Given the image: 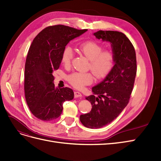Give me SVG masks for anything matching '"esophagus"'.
<instances>
[{
  "label": "esophagus",
  "mask_w": 161,
  "mask_h": 161,
  "mask_svg": "<svg viewBox=\"0 0 161 161\" xmlns=\"http://www.w3.org/2000/svg\"><path fill=\"white\" fill-rule=\"evenodd\" d=\"M82 95L79 92H74V97H81Z\"/></svg>",
  "instance_id": "34e87169"
}]
</instances>
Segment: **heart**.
Wrapping results in <instances>:
<instances>
[{"mask_svg":"<svg viewBox=\"0 0 161 161\" xmlns=\"http://www.w3.org/2000/svg\"><path fill=\"white\" fill-rule=\"evenodd\" d=\"M80 52L90 60L89 69L98 79L107 76L114 65V54L110 49L103 50V47L95 41H88L78 46ZM74 51L70 46L64 48L61 55V62L65 67L69 66L73 59ZM67 80L69 84L77 89H83L86 86L91 84L93 75L91 73L75 72L70 74Z\"/></svg>","mask_w":161,"mask_h":161,"instance_id":"obj_1","label":"heart"}]
</instances>
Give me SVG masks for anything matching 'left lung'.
<instances>
[{"label": "left lung", "instance_id": "left-lung-1", "mask_svg": "<svg viewBox=\"0 0 161 161\" xmlns=\"http://www.w3.org/2000/svg\"><path fill=\"white\" fill-rule=\"evenodd\" d=\"M98 39L111 43L114 54V65L100 84L92 87L95 95L86 99L91 102V111L80 116L83 125L100 128L112 122L129 102L136 75L135 49L124 33L114 31H98L94 33Z\"/></svg>", "mask_w": 161, "mask_h": 161}]
</instances>
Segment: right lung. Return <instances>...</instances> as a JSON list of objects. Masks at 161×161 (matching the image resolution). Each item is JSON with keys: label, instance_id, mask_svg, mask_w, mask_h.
Here are the masks:
<instances>
[{"label": "right lung", "instance_id": "add662e5", "mask_svg": "<svg viewBox=\"0 0 161 161\" xmlns=\"http://www.w3.org/2000/svg\"><path fill=\"white\" fill-rule=\"evenodd\" d=\"M87 31L62 25L49 26L33 39L25 62L24 90L29 108L38 119L55 120L62 113L64 102L73 100L71 88L55 87L53 71L59 69L67 44Z\"/></svg>", "mask_w": 161, "mask_h": 161}]
</instances>
